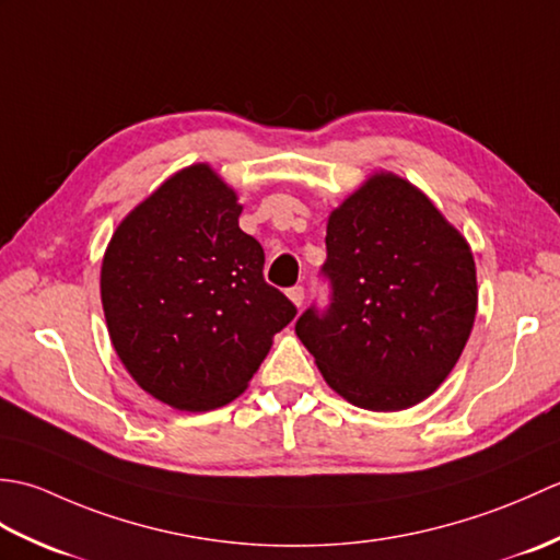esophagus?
Segmentation results:
<instances>
[{
	"label": "esophagus",
	"mask_w": 560,
	"mask_h": 560,
	"mask_svg": "<svg viewBox=\"0 0 560 560\" xmlns=\"http://www.w3.org/2000/svg\"><path fill=\"white\" fill-rule=\"evenodd\" d=\"M289 299H291V303H293L295 307H301V305H303V301H305V289H303V287H293V289H289Z\"/></svg>",
	"instance_id": "obj_1"
}]
</instances>
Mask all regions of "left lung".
<instances>
[{"label": "left lung", "mask_w": 560, "mask_h": 560, "mask_svg": "<svg viewBox=\"0 0 560 560\" xmlns=\"http://www.w3.org/2000/svg\"><path fill=\"white\" fill-rule=\"evenodd\" d=\"M327 311L295 335L327 385L371 411H401L450 375L477 317L471 247L421 189L375 173L329 213Z\"/></svg>", "instance_id": "obj_1"}]
</instances>
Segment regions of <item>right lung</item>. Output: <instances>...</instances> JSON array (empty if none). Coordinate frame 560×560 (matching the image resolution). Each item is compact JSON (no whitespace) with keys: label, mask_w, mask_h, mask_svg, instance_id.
Segmentation results:
<instances>
[{"label":"right lung","mask_w":560,"mask_h":560,"mask_svg":"<svg viewBox=\"0 0 560 560\" xmlns=\"http://www.w3.org/2000/svg\"><path fill=\"white\" fill-rule=\"evenodd\" d=\"M207 163L168 177L117 225L101 267L113 347L151 397L180 411L233 401L295 305L265 281V249Z\"/></svg>","instance_id":"add662e5"}]
</instances>
